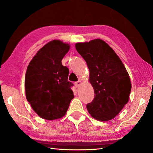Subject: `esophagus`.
<instances>
[{
    "label": "esophagus",
    "instance_id": "34e87169",
    "mask_svg": "<svg viewBox=\"0 0 153 153\" xmlns=\"http://www.w3.org/2000/svg\"><path fill=\"white\" fill-rule=\"evenodd\" d=\"M81 84H82L81 81H80V80H78V81L75 83V85H76V87H79L80 85H81Z\"/></svg>",
    "mask_w": 153,
    "mask_h": 153
}]
</instances>
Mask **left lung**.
I'll return each instance as SVG.
<instances>
[{
	"label": "left lung",
	"instance_id": "8db88e82",
	"mask_svg": "<svg viewBox=\"0 0 153 153\" xmlns=\"http://www.w3.org/2000/svg\"><path fill=\"white\" fill-rule=\"evenodd\" d=\"M76 48L88 67L94 98L86 105L93 118L109 121L128 103L131 89L129 74L113 49L100 39L77 42Z\"/></svg>",
	"mask_w": 153,
	"mask_h": 153
}]
</instances>
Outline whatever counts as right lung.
<instances>
[{
  "label": "right lung",
  "mask_w": 153,
  "mask_h": 153,
  "mask_svg": "<svg viewBox=\"0 0 153 153\" xmlns=\"http://www.w3.org/2000/svg\"><path fill=\"white\" fill-rule=\"evenodd\" d=\"M70 45L59 40L48 42L37 52L28 65L25 77L27 101L41 118L63 117L74 97L68 81L69 69L61 61Z\"/></svg>",
  "instance_id": "1"
}]
</instances>
